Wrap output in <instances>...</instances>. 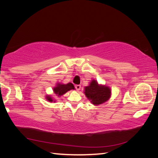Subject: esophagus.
<instances>
[{
    "label": "esophagus",
    "mask_w": 158,
    "mask_h": 158,
    "mask_svg": "<svg viewBox=\"0 0 158 158\" xmlns=\"http://www.w3.org/2000/svg\"><path fill=\"white\" fill-rule=\"evenodd\" d=\"M75 88H76V90L79 91L80 89V88H81V85H75Z\"/></svg>",
    "instance_id": "obj_1"
}]
</instances>
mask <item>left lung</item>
<instances>
[{"instance_id":"8db88e82","label":"left lung","mask_w":158,"mask_h":158,"mask_svg":"<svg viewBox=\"0 0 158 158\" xmlns=\"http://www.w3.org/2000/svg\"><path fill=\"white\" fill-rule=\"evenodd\" d=\"M111 89L109 87L98 84L95 80L91 81L88 86H85L84 89L85 96L95 106H98L108 101L111 97Z\"/></svg>"}]
</instances>
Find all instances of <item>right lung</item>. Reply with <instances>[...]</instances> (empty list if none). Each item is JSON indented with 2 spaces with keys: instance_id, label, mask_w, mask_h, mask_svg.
Returning <instances> with one entry per match:
<instances>
[{
  "instance_id": "right-lung-1",
  "label": "right lung",
  "mask_w": 158,
  "mask_h": 158,
  "mask_svg": "<svg viewBox=\"0 0 158 158\" xmlns=\"http://www.w3.org/2000/svg\"><path fill=\"white\" fill-rule=\"evenodd\" d=\"M71 89H74V85L72 83H68L67 84H62L58 83L56 84V87L53 88V92L56 95H57V96L59 97ZM46 99L49 102H55V100H53L51 96L49 95H47L46 96Z\"/></svg>"
}]
</instances>
